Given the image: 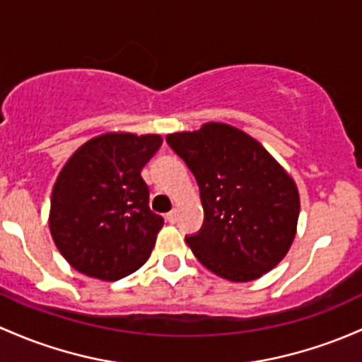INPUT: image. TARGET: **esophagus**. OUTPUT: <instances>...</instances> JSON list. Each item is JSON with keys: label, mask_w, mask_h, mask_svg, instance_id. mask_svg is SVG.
<instances>
[{"label": "esophagus", "mask_w": 362, "mask_h": 362, "mask_svg": "<svg viewBox=\"0 0 362 362\" xmlns=\"http://www.w3.org/2000/svg\"><path fill=\"white\" fill-rule=\"evenodd\" d=\"M177 220H178V210H171L170 213H166V222L175 223Z\"/></svg>", "instance_id": "obj_1"}]
</instances>
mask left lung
I'll list each match as a JSON object with an SVG mask.
<instances>
[{"instance_id": "left-lung-1", "label": "left lung", "mask_w": 362, "mask_h": 362, "mask_svg": "<svg viewBox=\"0 0 362 362\" xmlns=\"http://www.w3.org/2000/svg\"><path fill=\"white\" fill-rule=\"evenodd\" d=\"M199 185L204 223L185 238L216 276L248 283L272 271L290 250L300 215L295 180L258 140L226 123L166 135Z\"/></svg>"}]
</instances>
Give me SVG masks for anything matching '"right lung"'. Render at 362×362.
Returning a JSON list of instances; mask_svg holds the SVG:
<instances>
[{"mask_svg": "<svg viewBox=\"0 0 362 362\" xmlns=\"http://www.w3.org/2000/svg\"><path fill=\"white\" fill-rule=\"evenodd\" d=\"M161 135L109 132L93 136L67 159L50 201V234L72 269L117 281L149 260L163 216L149 208L142 171Z\"/></svg>", "mask_w": 362, "mask_h": 362, "instance_id": "right-lung-1", "label": "right lung"}]
</instances>
